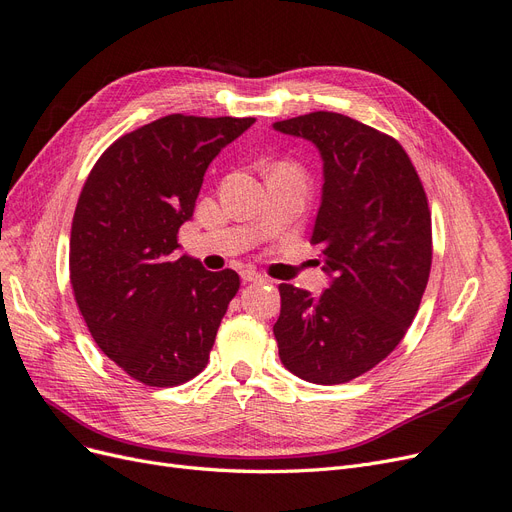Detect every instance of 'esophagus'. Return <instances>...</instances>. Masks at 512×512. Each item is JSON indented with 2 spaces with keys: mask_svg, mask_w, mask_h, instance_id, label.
I'll use <instances>...</instances> for the list:
<instances>
[{
  "mask_svg": "<svg viewBox=\"0 0 512 512\" xmlns=\"http://www.w3.org/2000/svg\"><path fill=\"white\" fill-rule=\"evenodd\" d=\"M240 276H242V280H244V282H263V276H261L259 272L251 270V268H249V270H242V272H240Z\"/></svg>",
  "mask_w": 512,
  "mask_h": 512,
  "instance_id": "obj_1",
  "label": "esophagus"
}]
</instances>
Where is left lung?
Returning a JSON list of instances; mask_svg holds the SVG:
<instances>
[{
	"label": "left lung",
	"instance_id": "obj_1",
	"mask_svg": "<svg viewBox=\"0 0 512 512\" xmlns=\"http://www.w3.org/2000/svg\"><path fill=\"white\" fill-rule=\"evenodd\" d=\"M272 126L323 160L310 242L331 278L320 297L278 287V354L301 380L344 384L382 363L418 314L432 263L428 200L405 149L380 130L333 111Z\"/></svg>",
	"mask_w": 512,
	"mask_h": 512
}]
</instances>
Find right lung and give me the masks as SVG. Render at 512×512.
Masks as SVG:
<instances>
[{
    "instance_id": "right-lung-1",
    "label": "right lung",
    "mask_w": 512,
    "mask_h": 512,
    "mask_svg": "<svg viewBox=\"0 0 512 512\" xmlns=\"http://www.w3.org/2000/svg\"><path fill=\"white\" fill-rule=\"evenodd\" d=\"M255 118L173 113L111 143L71 223L69 276L97 346L145 386L196 377L240 278L177 255L204 173Z\"/></svg>"
}]
</instances>
